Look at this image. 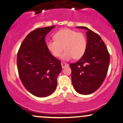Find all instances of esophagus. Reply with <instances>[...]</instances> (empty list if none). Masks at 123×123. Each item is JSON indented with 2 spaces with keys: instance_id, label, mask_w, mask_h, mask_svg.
<instances>
[{
  "instance_id": "34e87169",
  "label": "esophagus",
  "mask_w": 123,
  "mask_h": 123,
  "mask_svg": "<svg viewBox=\"0 0 123 123\" xmlns=\"http://www.w3.org/2000/svg\"><path fill=\"white\" fill-rule=\"evenodd\" d=\"M61 66H62V69H63V68H65V67H66V66H68V64L65 62H61Z\"/></svg>"
}]
</instances>
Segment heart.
<instances>
[{"mask_svg": "<svg viewBox=\"0 0 123 123\" xmlns=\"http://www.w3.org/2000/svg\"><path fill=\"white\" fill-rule=\"evenodd\" d=\"M54 38L55 40L47 41L46 47L54 57H60L63 48L65 51L61 55V59L63 61H69L73 58L79 60L85 54L87 40L82 32L65 29L56 32Z\"/></svg>", "mask_w": 123, "mask_h": 123, "instance_id": "obj_1", "label": "heart"}]
</instances>
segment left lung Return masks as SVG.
Masks as SVG:
<instances>
[{
    "mask_svg": "<svg viewBox=\"0 0 123 123\" xmlns=\"http://www.w3.org/2000/svg\"><path fill=\"white\" fill-rule=\"evenodd\" d=\"M77 27L87 30L86 50L80 60L69 66L74 88L78 93L86 95L94 92L104 82L110 55L105 44L98 34L86 27Z\"/></svg>",
    "mask_w": 123,
    "mask_h": 123,
    "instance_id": "left-lung-1",
    "label": "left lung"
}]
</instances>
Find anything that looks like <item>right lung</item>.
<instances>
[{"label":"right lung","mask_w":123,"mask_h":123,"mask_svg":"<svg viewBox=\"0 0 123 123\" xmlns=\"http://www.w3.org/2000/svg\"><path fill=\"white\" fill-rule=\"evenodd\" d=\"M55 26L38 28L30 32L17 54L18 70L22 84L30 93L45 97L55 91L62 70L60 61L47 49L45 37Z\"/></svg>","instance_id":"obj_1"}]
</instances>
